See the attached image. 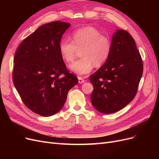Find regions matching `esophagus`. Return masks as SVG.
Returning <instances> with one entry per match:
<instances>
[{
  "instance_id": "esophagus-1",
  "label": "esophagus",
  "mask_w": 159,
  "mask_h": 159,
  "mask_svg": "<svg viewBox=\"0 0 159 159\" xmlns=\"http://www.w3.org/2000/svg\"><path fill=\"white\" fill-rule=\"evenodd\" d=\"M84 81H85V80L82 78H81V77H78V82H79V84H83Z\"/></svg>"
}]
</instances>
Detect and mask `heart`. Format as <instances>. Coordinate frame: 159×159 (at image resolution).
Masks as SVG:
<instances>
[{"instance_id":"heart-1","label":"heart","mask_w":159,"mask_h":159,"mask_svg":"<svg viewBox=\"0 0 159 159\" xmlns=\"http://www.w3.org/2000/svg\"><path fill=\"white\" fill-rule=\"evenodd\" d=\"M112 48L110 38L102 34L96 28L87 26L75 30L71 40L63 39L59 46L62 60L70 63L75 58L78 50H80L81 58L74 61L70 69L75 74L84 75L92 70L93 64L99 67L107 60Z\"/></svg>"}]
</instances>
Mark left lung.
Wrapping results in <instances>:
<instances>
[{
    "label": "left lung",
    "instance_id": "1",
    "mask_svg": "<svg viewBox=\"0 0 159 159\" xmlns=\"http://www.w3.org/2000/svg\"><path fill=\"white\" fill-rule=\"evenodd\" d=\"M111 43L109 58L89 76L93 86L91 103L103 113L117 112L131 102L136 95L143 71L135 41L127 31L117 30Z\"/></svg>",
    "mask_w": 159,
    "mask_h": 159
}]
</instances>
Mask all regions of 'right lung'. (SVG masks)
<instances>
[{"label":"right lung","instance_id":"obj_1","mask_svg":"<svg viewBox=\"0 0 159 159\" xmlns=\"http://www.w3.org/2000/svg\"><path fill=\"white\" fill-rule=\"evenodd\" d=\"M70 26L59 20L41 26L22 42L14 54V85L26 106L42 116L58 112L69 90L78 83L59 51L62 35Z\"/></svg>","mask_w":159,"mask_h":159}]
</instances>
